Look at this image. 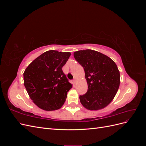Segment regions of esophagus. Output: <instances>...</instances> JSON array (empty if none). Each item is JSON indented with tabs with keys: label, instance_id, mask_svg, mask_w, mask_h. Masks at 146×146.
Listing matches in <instances>:
<instances>
[{
	"label": "esophagus",
	"instance_id": "1",
	"mask_svg": "<svg viewBox=\"0 0 146 146\" xmlns=\"http://www.w3.org/2000/svg\"><path fill=\"white\" fill-rule=\"evenodd\" d=\"M77 78H74V80H73V82H74V83H76L77 82Z\"/></svg>",
	"mask_w": 146,
	"mask_h": 146
}]
</instances>
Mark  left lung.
<instances>
[{
	"label": "left lung",
	"mask_w": 146,
	"mask_h": 146,
	"mask_svg": "<svg viewBox=\"0 0 146 146\" xmlns=\"http://www.w3.org/2000/svg\"><path fill=\"white\" fill-rule=\"evenodd\" d=\"M74 56L83 66L88 83L87 92L79 97L82 105L90 110L104 108L113 100L120 85L117 65L108 56L91 49L75 52Z\"/></svg>",
	"instance_id": "8db88e82"
}]
</instances>
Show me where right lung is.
Here are the masks:
<instances>
[{
  "instance_id": "add662e5",
  "label": "right lung",
  "mask_w": 146,
  "mask_h": 146,
  "mask_svg": "<svg viewBox=\"0 0 146 146\" xmlns=\"http://www.w3.org/2000/svg\"><path fill=\"white\" fill-rule=\"evenodd\" d=\"M70 52L48 50L34 60L24 72V84L30 99L42 110L54 111L64 104L72 87L62 70Z\"/></svg>"
}]
</instances>
